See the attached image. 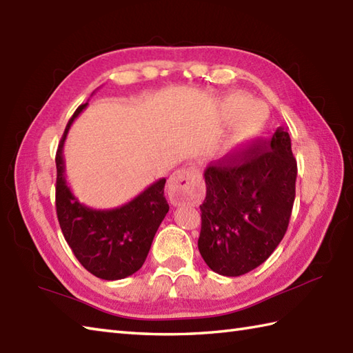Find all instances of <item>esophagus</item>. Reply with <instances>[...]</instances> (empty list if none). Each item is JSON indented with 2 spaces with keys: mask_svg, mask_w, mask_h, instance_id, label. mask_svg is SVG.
Instances as JSON below:
<instances>
[{
  "mask_svg": "<svg viewBox=\"0 0 353 353\" xmlns=\"http://www.w3.org/2000/svg\"><path fill=\"white\" fill-rule=\"evenodd\" d=\"M168 193L174 205H194L202 196V183L198 172L190 168L178 169L170 175Z\"/></svg>",
  "mask_w": 353,
  "mask_h": 353,
  "instance_id": "esophagus-1",
  "label": "esophagus"
}]
</instances>
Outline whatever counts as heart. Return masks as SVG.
<instances>
[{
    "mask_svg": "<svg viewBox=\"0 0 353 353\" xmlns=\"http://www.w3.org/2000/svg\"><path fill=\"white\" fill-rule=\"evenodd\" d=\"M248 104H249L248 98H243V97H234L228 101V110L231 113H239L243 108H245V111L241 112L231 134L232 146L246 143L248 140L256 136L258 132L263 130L265 123V114L261 112V108L256 104L246 107Z\"/></svg>",
    "mask_w": 353,
    "mask_h": 353,
    "instance_id": "1",
    "label": "heart"
}]
</instances>
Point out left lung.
Segmentation results:
<instances>
[{
  "label": "left lung",
  "instance_id": "1",
  "mask_svg": "<svg viewBox=\"0 0 353 353\" xmlns=\"http://www.w3.org/2000/svg\"><path fill=\"white\" fill-rule=\"evenodd\" d=\"M297 164L287 130L208 164L199 252L208 268L240 276L272 255L285 236Z\"/></svg>",
  "mask_w": 353,
  "mask_h": 353
}]
</instances>
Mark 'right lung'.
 <instances>
[{
    "label": "right lung",
    "mask_w": 353,
    "mask_h": 353,
    "mask_svg": "<svg viewBox=\"0 0 353 353\" xmlns=\"http://www.w3.org/2000/svg\"><path fill=\"white\" fill-rule=\"evenodd\" d=\"M88 103L70 117L56 154V208L61 232L77 260L92 275L105 281L123 279L142 268L169 203L164 198L166 178L137 196L110 210L85 207L70 192L65 176L63 146L70 125Z\"/></svg>",
    "instance_id": "1"
}]
</instances>
